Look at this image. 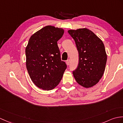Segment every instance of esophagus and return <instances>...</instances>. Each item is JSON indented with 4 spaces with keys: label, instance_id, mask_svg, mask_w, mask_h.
Instances as JSON below:
<instances>
[{
    "label": "esophagus",
    "instance_id": "1",
    "mask_svg": "<svg viewBox=\"0 0 123 123\" xmlns=\"http://www.w3.org/2000/svg\"><path fill=\"white\" fill-rule=\"evenodd\" d=\"M66 63H67V65H68L70 64V60H69V59L68 60H67V61H66Z\"/></svg>",
    "mask_w": 123,
    "mask_h": 123
}]
</instances>
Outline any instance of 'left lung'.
<instances>
[{
	"label": "left lung",
	"instance_id": "left-lung-1",
	"mask_svg": "<svg viewBox=\"0 0 123 123\" xmlns=\"http://www.w3.org/2000/svg\"><path fill=\"white\" fill-rule=\"evenodd\" d=\"M68 33L75 42L79 60L73 71L76 81L84 87H91L98 83L103 75L107 55L102 41L86 28L70 30Z\"/></svg>",
	"mask_w": 123,
	"mask_h": 123
}]
</instances>
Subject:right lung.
Instances as JSON below:
<instances>
[{"label": "right lung", "instance_id": "1", "mask_svg": "<svg viewBox=\"0 0 123 123\" xmlns=\"http://www.w3.org/2000/svg\"><path fill=\"white\" fill-rule=\"evenodd\" d=\"M63 33L62 28L47 25L30 37L25 48L28 73L33 83L43 90L55 87L67 68L57 43Z\"/></svg>", "mask_w": 123, "mask_h": 123}]
</instances>
